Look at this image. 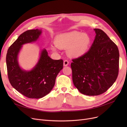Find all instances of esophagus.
I'll use <instances>...</instances> for the list:
<instances>
[{
  "mask_svg": "<svg viewBox=\"0 0 127 127\" xmlns=\"http://www.w3.org/2000/svg\"><path fill=\"white\" fill-rule=\"evenodd\" d=\"M68 64H69V62L68 61V60H64V62H63V65H64V66H67L68 65Z\"/></svg>",
  "mask_w": 127,
  "mask_h": 127,
  "instance_id": "esophagus-1",
  "label": "esophagus"
}]
</instances>
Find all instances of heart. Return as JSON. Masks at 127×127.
Returning <instances> with one entry per match:
<instances>
[{
    "label": "heart",
    "instance_id": "heart-1",
    "mask_svg": "<svg viewBox=\"0 0 127 127\" xmlns=\"http://www.w3.org/2000/svg\"><path fill=\"white\" fill-rule=\"evenodd\" d=\"M55 43L59 48H67L68 56L76 58L84 55L88 51L91 44V39L86 33L75 31L58 35ZM52 49L56 51L57 48L53 47Z\"/></svg>",
    "mask_w": 127,
    "mask_h": 127
}]
</instances>
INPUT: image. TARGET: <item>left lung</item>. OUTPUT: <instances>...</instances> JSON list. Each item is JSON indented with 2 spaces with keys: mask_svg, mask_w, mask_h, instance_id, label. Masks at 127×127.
<instances>
[{
  "mask_svg": "<svg viewBox=\"0 0 127 127\" xmlns=\"http://www.w3.org/2000/svg\"><path fill=\"white\" fill-rule=\"evenodd\" d=\"M95 38L84 55L72 59V81L82 94L97 96L113 84L119 71V53L117 45L101 29H94Z\"/></svg>",
  "mask_w": 127,
  "mask_h": 127,
  "instance_id": "1",
  "label": "left lung"
}]
</instances>
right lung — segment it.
<instances>
[{
  "mask_svg": "<svg viewBox=\"0 0 127 127\" xmlns=\"http://www.w3.org/2000/svg\"><path fill=\"white\" fill-rule=\"evenodd\" d=\"M41 33L37 29L24 32L10 46L6 56L10 83L16 91L29 98L39 99L49 94L63 66V60L51 59L44 49L38 63L31 70L26 71L19 67L17 56L22 45L36 41Z\"/></svg>",
  "mask_w": 127,
  "mask_h": 127,
  "instance_id": "obj_1",
  "label": "right lung"
}]
</instances>
